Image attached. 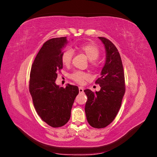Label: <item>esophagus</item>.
Returning a JSON list of instances; mask_svg holds the SVG:
<instances>
[{"instance_id": "obj_1", "label": "esophagus", "mask_w": 157, "mask_h": 157, "mask_svg": "<svg viewBox=\"0 0 157 157\" xmlns=\"http://www.w3.org/2000/svg\"><path fill=\"white\" fill-rule=\"evenodd\" d=\"M78 90H79V93H83L84 92V89L82 87H79Z\"/></svg>"}]
</instances>
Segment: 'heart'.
<instances>
[{"instance_id": "obj_1", "label": "heart", "mask_w": 157, "mask_h": 157, "mask_svg": "<svg viewBox=\"0 0 157 157\" xmlns=\"http://www.w3.org/2000/svg\"><path fill=\"white\" fill-rule=\"evenodd\" d=\"M75 50L79 53L86 56V58L90 61V65L92 69L98 67L99 62L97 59L100 55V50L98 47L94 43H84L75 46ZM73 51L71 49L65 50L61 56V63L65 66H69L71 63L73 58ZM71 78L75 80L78 84H82L84 80L88 78V75L81 71H75L70 75Z\"/></svg>"}]
</instances>
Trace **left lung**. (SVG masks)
<instances>
[{"label":"left lung","instance_id":"left-lung-1","mask_svg":"<svg viewBox=\"0 0 157 157\" xmlns=\"http://www.w3.org/2000/svg\"><path fill=\"white\" fill-rule=\"evenodd\" d=\"M105 46L106 61L101 77L96 83L101 87L99 92L89 89L84 92L88 99L85 113L89 124L95 128L107 126L115 119L125 93V79L119 52L111 41L99 36Z\"/></svg>","mask_w":157,"mask_h":157}]
</instances>
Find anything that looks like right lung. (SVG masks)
<instances>
[{"label": "right lung", "instance_id": "right-lung-1", "mask_svg": "<svg viewBox=\"0 0 157 157\" xmlns=\"http://www.w3.org/2000/svg\"><path fill=\"white\" fill-rule=\"evenodd\" d=\"M67 37L54 38L44 42L32 65L29 92L35 110L47 124L58 128L64 126L71 117L75 99L79 90L67 84L65 88L56 84L58 73L63 68L62 48Z\"/></svg>", "mask_w": 157, "mask_h": 157}]
</instances>
